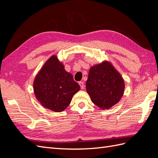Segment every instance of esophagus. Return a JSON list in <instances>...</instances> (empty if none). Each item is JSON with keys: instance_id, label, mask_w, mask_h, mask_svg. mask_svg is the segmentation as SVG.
I'll return each instance as SVG.
<instances>
[{"instance_id": "34e87169", "label": "esophagus", "mask_w": 158, "mask_h": 158, "mask_svg": "<svg viewBox=\"0 0 158 158\" xmlns=\"http://www.w3.org/2000/svg\"><path fill=\"white\" fill-rule=\"evenodd\" d=\"M78 84H79V85H80V86L81 89H84V88L85 85H84V83L83 82H79Z\"/></svg>"}]
</instances>
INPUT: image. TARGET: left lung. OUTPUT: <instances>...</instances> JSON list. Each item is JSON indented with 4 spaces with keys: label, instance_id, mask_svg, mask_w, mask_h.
Masks as SVG:
<instances>
[{
    "label": "left lung",
    "instance_id": "obj_1",
    "mask_svg": "<svg viewBox=\"0 0 158 158\" xmlns=\"http://www.w3.org/2000/svg\"><path fill=\"white\" fill-rule=\"evenodd\" d=\"M121 74L107 60L90 68L86 91L92 102L102 109H108L120 101L125 90Z\"/></svg>",
    "mask_w": 158,
    "mask_h": 158
}]
</instances>
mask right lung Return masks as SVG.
<instances>
[{"label": "right lung", "instance_id": "right-lung-1", "mask_svg": "<svg viewBox=\"0 0 158 158\" xmlns=\"http://www.w3.org/2000/svg\"><path fill=\"white\" fill-rule=\"evenodd\" d=\"M80 88L56 55L45 62L33 81L36 99L45 108L55 112L63 111Z\"/></svg>", "mask_w": 158, "mask_h": 158}]
</instances>
